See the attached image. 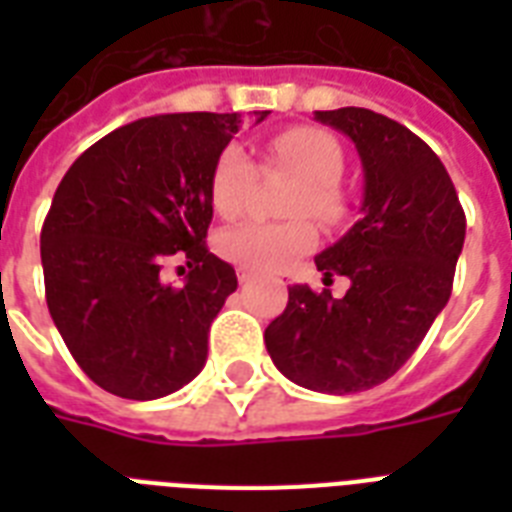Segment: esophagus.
I'll list each match as a JSON object with an SVG mask.
<instances>
[{
	"label": "esophagus",
	"mask_w": 512,
	"mask_h": 512,
	"mask_svg": "<svg viewBox=\"0 0 512 512\" xmlns=\"http://www.w3.org/2000/svg\"><path fill=\"white\" fill-rule=\"evenodd\" d=\"M249 281H252V273L241 268V271H239V284H241V287H247Z\"/></svg>",
	"instance_id": "34e87169"
}]
</instances>
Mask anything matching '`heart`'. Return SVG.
<instances>
[{
	"label": "heart",
	"instance_id": "heart-1",
	"mask_svg": "<svg viewBox=\"0 0 512 512\" xmlns=\"http://www.w3.org/2000/svg\"><path fill=\"white\" fill-rule=\"evenodd\" d=\"M265 170H284L297 177L289 196L287 223H244L225 231L217 241L220 255L252 273H273L287 268L295 257L316 247L319 231L303 215H313L319 223L337 225L348 215V199L340 188L345 156L337 140L316 127H292L276 132L263 146ZM257 167L241 146H228L217 156L212 170V207L217 215L239 217L252 199Z\"/></svg>",
	"mask_w": 512,
	"mask_h": 512
}]
</instances>
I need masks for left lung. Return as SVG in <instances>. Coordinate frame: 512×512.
<instances>
[{"label": "left lung", "mask_w": 512, "mask_h": 512, "mask_svg": "<svg viewBox=\"0 0 512 512\" xmlns=\"http://www.w3.org/2000/svg\"><path fill=\"white\" fill-rule=\"evenodd\" d=\"M356 143L364 167L361 220L316 255L329 289L289 287V303L265 329V348L284 377L319 393L380 385L412 358L452 295L465 244V212L433 148L404 124L369 108L316 111Z\"/></svg>", "instance_id": "obj_1"}]
</instances>
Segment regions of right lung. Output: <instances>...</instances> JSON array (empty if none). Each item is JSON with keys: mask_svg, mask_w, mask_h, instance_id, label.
Returning a JSON list of instances; mask_svg holds the SVG:
<instances>
[{"mask_svg": "<svg viewBox=\"0 0 512 512\" xmlns=\"http://www.w3.org/2000/svg\"><path fill=\"white\" fill-rule=\"evenodd\" d=\"M239 127V114L207 111L124 124L87 148L52 196L47 308L82 372L114 396H170L207 361L209 324L239 284L204 244L209 183ZM177 251L192 271L172 288L161 268Z\"/></svg>", "mask_w": 512, "mask_h": 512, "instance_id": "obj_1", "label": "right lung"}]
</instances>
